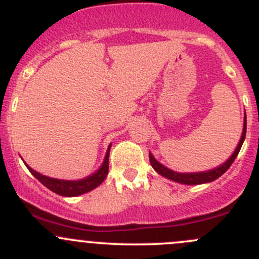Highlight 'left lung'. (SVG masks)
I'll return each mask as SVG.
<instances>
[{"label": "left lung", "instance_id": "left-lung-1", "mask_svg": "<svg viewBox=\"0 0 259 259\" xmlns=\"http://www.w3.org/2000/svg\"><path fill=\"white\" fill-rule=\"evenodd\" d=\"M245 133H247V117H245V113H244V122H243V132H242V137L241 140H239L238 146L234 150V153L232 154L231 158L223 163L222 165L217 166V168L211 169V170L208 171H200V173H178V171L170 170L169 168L164 166L163 164H160L159 161H156V159L151 155V153H149V160H150L151 166L154 168V170L156 171L160 176L165 177V178L173 180V182L180 183V184H188V185H197V184H204V183H209L213 182V180L218 179L219 177L223 176L227 170L229 169V166L233 164L234 159L237 158L238 155L239 150H241L243 142L245 139Z\"/></svg>", "mask_w": 259, "mask_h": 259}]
</instances>
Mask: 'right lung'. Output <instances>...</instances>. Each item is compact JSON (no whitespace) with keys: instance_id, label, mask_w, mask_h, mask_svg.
Here are the masks:
<instances>
[{"instance_id":"right-lung-1","label":"right lung","mask_w":259,"mask_h":259,"mask_svg":"<svg viewBox=\"0 0 259 259\" xmlns=\"http://www.w3.org/2000/svg\"><path fill=\"white\" fill-rule=\"evenodd\" d=\"M110 146L111 145H109L101 168L98 169L95 173L91 174L90 177H88V178L85 179L61 180L50 178V177L42 176V174L37 173V171L31 169L28 165L26 166H27V169L31 171V174H32L38 182L42 183L46 188H49L50 190H52V192L56 193V194L62 195V197H76V195L83 194V193H88L90 192V190L95 189V188L99 187V185L104 182V179L106 178L109 171V153H110Z\"/></svg>"}]
</instances>
